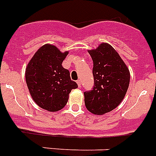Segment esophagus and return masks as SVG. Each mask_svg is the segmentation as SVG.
<instances>
[{
    "label": "esophagus",
    "instance_id": "obj_1",
    "mask_svg": "<svg viewBox=\"0 0 156 156\" xmlns=\"http://www.w3.org/2000/svg\"><path fill=\"white\" fill-rule=\"evenodd\" d=\"M77 83H78V87L80 88L81 87V85H82V83H81V81L80 80H78V81H77Z\"/></svg>",
    "mask_w": 156,
    "mask_h": 156
}]
</instances>
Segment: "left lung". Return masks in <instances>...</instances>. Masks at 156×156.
I'll list each match as a JSON object with an SVG mask.
<instances>
[{
	"mask_svg": "<svg viewBox=\"0 0 156 156\" xmlns=\"http://www.w3.org/2000/svg\"><path fill=\"white\" fill-rule=\"evenodd\" d=\"M88 52L93 61L94 87L84 92L85 105L90 112L102 115L116 108L123 100L130 74L111 45L103 43Z\"/></svg>",
	"mask_w": 156,
	"mask_h": 156,
	"instance_id": "8db88e82",
	"label": "left lung"
}]
</instances>
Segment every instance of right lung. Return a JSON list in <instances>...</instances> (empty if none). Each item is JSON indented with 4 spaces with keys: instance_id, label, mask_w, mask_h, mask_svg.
I'll list each match as a JSON object with an SVG mask.
<instances>
[{
    "instance_id": "right-lung-1",
    "label": "right lung",
    "mask_w": 156,
    "mask_h": 156,
    "mask_svg": "<svg viewBox=\"0 0 156 156\" xmlns=\"http://www.w3.org/2000/svg\"><path fill=\"white\" fill-rule=\"evenodd\" d=\"M68 52L45 44L33 56L26 69V82L33 100L42 108L56 112L66 106L71 90L78 87L62 62Z\"/></svg>"
}]
</instances>
